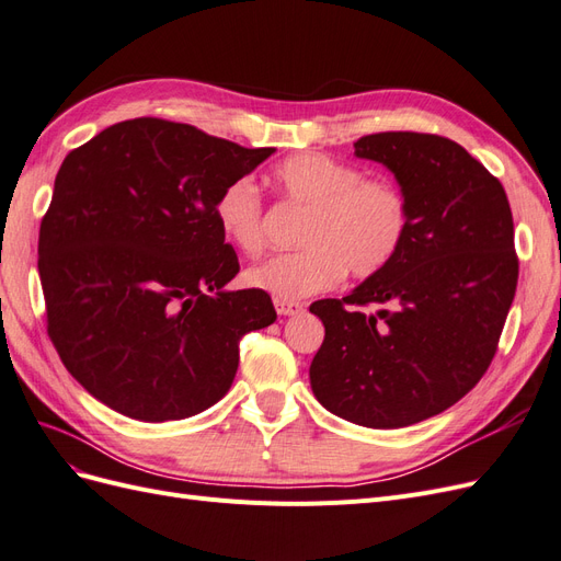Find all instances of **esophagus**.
Segmentation results:
<instances>
[{"instance_id": "34e87169", "label": "esophagus", "mask_w": 561, "mask_h": 561, "mask_svg": "<svg viewBox=\"0 0 561 561\" xmlns=\"http://www.w3.org/2000/svg\"><path fill=\"white\" fill-rule=\"evenodd\" d=\"M274 307L278 316H297L304 311L301 301H290V299H274Z\"/></svg>"}]
</instances>
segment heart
<instances>
[{
  "mask_svg": "<svg viewBox=\"0 0 561 561\" xmlns=\"http://www.w3.org/2000/svg\"><path fill=\"white\" fill-rule=\"evenodd\" d=\"M268 182L285 206L307 210L299 250L271 254L245 271V283L276 299H304L344 278H371L398 260L412 231L410 198L393 180L320 151L283 159ZM222 239L243 254L264 248V201L248 178H236L215 198Z\"/></svg>",
  "mask_w": 561,
  "mask_h": 561,
  "instance_id": "obj_1",
  "label": "heart"
}]
</instances>
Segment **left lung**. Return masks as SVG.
Instances as JSON below:
<instances>
[{
  "label": "left lung",
  "mask_w": 561,
  "mask_h": 561,
  "mask_svg": "<svg viewBox=\"0 0 561 561\" xmlns=\"http://www.w3.org/2000/svg\"><path fill=\"white\" fill-rule=\"evenodd\" d=\"M410 198L398 260L348 297L311 304L325 339L311 363L322 407L367 428H402L461 400L494 360L519 260L503 184L443 135H365Z\"/></svg>",
  "instance_id": "left-lung-1"
}]
</instances>
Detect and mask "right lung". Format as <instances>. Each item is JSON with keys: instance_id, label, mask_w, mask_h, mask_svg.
<instances>
[{"instance_id": "1", "label": "right lung", "mask_w": 561, "mask_h": 561, "mask_svg": "<svg viewBox=\"0 0 561 561\" xmlns=\"http://www.w3.org/2000/svg\"><path fill=\"white\" fill-rule=\"evenodd\" d=\"M274 151L140 116L65 157L37 264L50 342L95 400L171 421L225 398L241 339L276 309L264 290H225L241 266L215 198Z\"/></svg>"}]
</instances>
